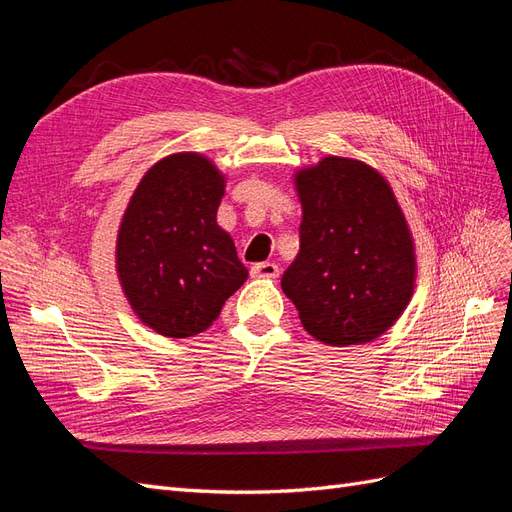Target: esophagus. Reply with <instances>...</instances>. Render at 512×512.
Listing matches in <instances>:
<instances>
[{
	"instance_id": "34e87169",
	"label": "esophagus",
	"mask_w": 512,
	"mask_h": 512,
	"mask_svg": "<svg viewBox=\"0 0 512 512\" xmlns=\"http://www.w3.org/2000/svg\"><path fill=\"white\" fill-rule=\"evenodd\" d=\"M252 275L254 277H269V280H275V277H280V267L275 265V262H256L252 267Z\"/></svg>"
}]
</instances>
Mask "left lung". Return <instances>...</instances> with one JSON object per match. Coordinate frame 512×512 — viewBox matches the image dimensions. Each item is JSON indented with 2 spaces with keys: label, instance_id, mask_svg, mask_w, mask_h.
Listing matches in <instances>:
<instances>
[{
  "label": "left lung",
  "instance_id": "left-lung-1",
  "mask_svg": "<svg viewBox=\"0 0 512 512\" xmlns=\"http://www.w3.org/2000/svg\"><path fill=\"white\" fill-rule=\"evenodd\" d=\"M294 181L301 245L282 290L322 344L371 342L412 297L414 247L404 213L389 183L363 162L329 156Z\"/></svg>",
  "mask_w": 512,
  "mask_h": 512
}]
</instances>
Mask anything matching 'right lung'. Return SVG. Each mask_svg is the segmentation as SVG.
Wrapping results in <instances>:
<instances>
[{
  "label": "right lung",
  "mask_w": 512,
  "mask_h": 512,
  "mask_svg": "<svg viewBox=\"0 0 512 512\" xmlns=\"http://www.w3.org/2000/svg\"><path fill=\"white\" fill-rule=\"evenodd\" d=\"M224 177L198 153H175L149 168L123 215L117 273L145 324L166 337L209 329L247 280L237 247L215 213Z\"/></svg>",
  "instance_id": "add662e5"
}]
</instances>
